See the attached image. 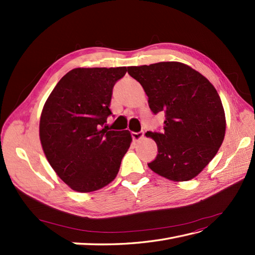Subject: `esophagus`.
Here are the masks:
<instances>
[{
    "mask_svg": "<svg viewBox=\"0 0 255 255\" xmlns=\"http://www.w3.org/2000/svg\"><path fill=\"white\" fill-rule=\"evenodd\" d=\"M131 136H132V139L134 140V141H139L140 139H142L144 133L143 131H139V132H131Z\"/></svg>",
    "mask_w": 255,
    "mask_h": 255,
    "instance_id": "34e87169",
    "label": "esophagus"
}]
</instances>
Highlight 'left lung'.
Listing matches in <instances>:
<instances>
[{
  "label": "left lung",
  "instance_id": "obj_1",
  "mask_svg": "<svg viewBox=\"0 0 255 255\" xmlns=\"http://www.w3.org/2000/svg\"><path fill=\"white\" fill-rule=\"evenodd\" d=\"M127 69L142 85L151 111L165 113L162 133H145L159 152L148 166L170 181L192 180L214 159L225 138L226 115L217 90L182 62Z\"/></svg>",
  "mask_w": 255,
  "mask_h": 255
}]
</instances>
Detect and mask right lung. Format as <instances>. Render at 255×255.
<instances>
[{
    "label": "right lung",
    "instance_id": "1",
    "mask_svg": "<svg viewBox=\"0 0 255 255\" xmlns=\"http://www.w3.org/2000/svg\"><path fill=\"white\" fill-rule=\"evenodd\" d=\"M126 67L75 68L59 81L42 108L39 138L57 175L75 192L115 180L132 141L129 130H108L113 88Z\"/></svg>",
    "mask_w": 255,
    "mask_h": 255
}]
</instances>
